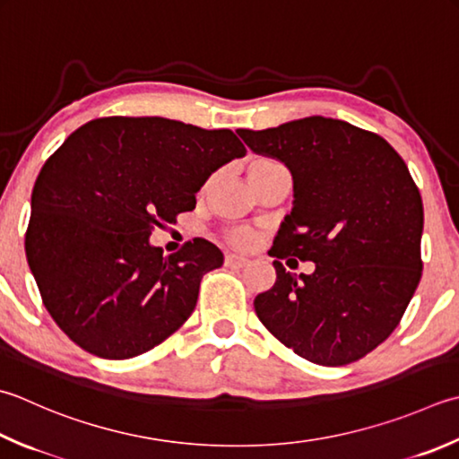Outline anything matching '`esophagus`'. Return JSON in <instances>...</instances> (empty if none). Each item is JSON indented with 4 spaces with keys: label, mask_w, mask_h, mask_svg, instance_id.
I'll return each instance as SVG.
<instances>
[{
    "label": "esophagus",
    "mask_w": 459,
    "mask_h": 459,
    "mask_svg": "<svg viewBox=\"0 0 459 459\" xmlns=\"http://www.w3.org/2000/svg\"><path fill=\"white\" fill-rule=\"evenodd\" d=\"M248 263L247 256H240V255H227L224 256V264L230 266V268H240Z\"/></svg>",
    "instance_id": "esophagus-1"
}]
</instances>
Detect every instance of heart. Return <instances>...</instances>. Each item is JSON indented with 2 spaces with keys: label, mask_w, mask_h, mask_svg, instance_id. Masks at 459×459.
Segmentation results:
<instances>
[{
  "label": "heart",
  "mask_w": 459,
  "mask_h": 459,
  "mask_svg": "<svg viewBox=\"0 0 459 459\" xmlns=\"http://www.w3.org/2000/svg\"><path fill=\"white\" fill-rule=\"evenodd\" d=\"M273 165H276V163H274V160H271V159H263V157L250 159L248 165H247V175H248L250 181H253V178H256L260 173H263V170H266L268 167H273ZM229 238H230L232 245L248 247L250 242L255 240V235L248 229H237V230L230 232Z\"/></svg>",
  "instance_id": "heart-1"
}]
</instances>
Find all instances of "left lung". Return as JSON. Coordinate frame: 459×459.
I'll list each match as a JSON object with an SVG mask.
<instances>
[{
	"mask_svg": "<svg viewBox=\"0 0 459 459\" xmlns=\"http://www.w3.org/2000/svg\"><path fill=\"white\" fill-rule=\"evenodd\" d=\"M237 133L292 175L273 256L314 263L312 274L294 276L274 260L256 316L314 364L360 360L398 326L421 278L424 206L406 163L380 134L332 117Z\"/></svg>",
	"mask_w": 459,
	"mask_h": 459,
	"instance_id": "obj_1",
	"label": "left lung"
}]
</instances>
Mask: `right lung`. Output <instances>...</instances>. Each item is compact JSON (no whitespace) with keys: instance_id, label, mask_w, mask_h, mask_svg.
<instances>
[{"instance_id":"add662e5","label":"right lung","mask_w":459,"mask_h":459,"mask_svg":"<svg viewBox=\"0 0 459 459\" xmlns=\"http://www.w3.org/2000/svg\"><path fill=\"white\" fill-rule=\"evenodd\" d=\"M245 155L230 129L165 117L89 121L53 152L31 193L25 253L45 308L75 344L125 360L191 316L222 253L195 238L165 255L152 229L193 211L206 178Z\"/></svg>"}]
</instances>
